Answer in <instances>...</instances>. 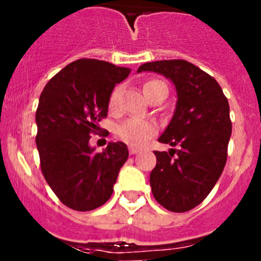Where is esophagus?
Here are the masks:
<instances>
[{
    "label": "esophagus",
    "instance_id": "34e87169",
    "mask_svg": "<svg viewBox=\"0 0 261 261\" xmlns=\"http://www.w3.org/2000/svg\"><path fill=\"white\" fill-rule=\"evenodd\" d=\"M138 149H136V147H129V153L132 154V155H135V154H137L138 153Z\"/></svg>",
    "mask_w": 261,
    "mask_h": 261
}]
</instances>
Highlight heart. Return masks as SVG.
<instances>
[{
  "mask_svg": "<svg viewBox=\"0 0 261 261\" xmlns=\"http://www.w3.org/2000/svg\"><path fill=\"white\" fill-rule=\"evenodd\" d=\"M144 94L146 98L153 95L156 91L165 90L167 91V87L162 81L149 80L144 84ZM117 96H119V89H115L110 96V107L115 108L117 105ZM158 126L154 121L142 119H129L123 121L116 126V135L120 140H123L125 144L133 147H141L146 144L151 137L156 133Z\"/></svg>",
  "mask_w": 261,
  "mask_h": 261,
  "instance_id": "1",
  "label": "heart"
}]
</instances>
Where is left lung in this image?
Here are the masks:
<instances>
[{
	"instance_id": "left-lung-1",
	"label": "left lung",
	"mask_w": 261,
	"mask_h": 261,
	"mask_svg": "<svg viewBox=\"0 0 261 261\" xmlns=\"http://www.w3.org/2000/svg\"><path fill=\"white\" fill-rule=\"evenodd\" d=\"M165 75L176 90L171 121L158 138L180 149L155 151L150 186L156 201L183 213L201 204L220 179L227 159L231 120L227 98L213 77L186 60H162L137 69Z\"/></svg>"
}]
</instances>
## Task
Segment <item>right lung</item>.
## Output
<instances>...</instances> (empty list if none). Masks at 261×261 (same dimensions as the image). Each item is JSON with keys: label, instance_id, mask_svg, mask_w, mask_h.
Here are the masks:
<instances>
[{"label": "right lung", "instance_id": "obj_1", "mask_svg": "<svg viewBox=\"0 0 261 261\" xmlns=\"http://www.w3.org/2000/svg\"><path fill=\"white\" fill-rule=\"evenodd\" d=\"M129 68L81 59L45 85L36 110V146L41 172L64 205L80 212L107 202L120 168L128 159L124 142H110L96 153L89 141L107 116L110 96Z\"/></svg>", "mask_w": 261, "mask_h": 261}]
</instances>
